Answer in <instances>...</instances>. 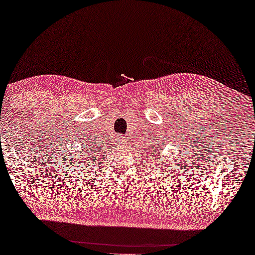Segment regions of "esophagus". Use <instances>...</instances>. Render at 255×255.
<instances>
[{
	"mask_svg": "<svg viewBox=\"0 0 255 255\" xmlns=\"http://www.w3.org/2000/svg\"><path fill=\"white\" fill-rule=\"evenodd\" d=\"M118 142H119L120 144H125V142H127V141H125V139H124L123 136L120 135V136L118 137Z\"/></svg>",
	"mask_w": 255,
	"mask_h": 255,
	"instance_id": "obj_1",
	"label": "esophagus"
}]
</instances>
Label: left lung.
<instances>
[{
	"instance_id": "1",
	"label": "left lung",
	"mask_w": 255,
	"mask_h": 255,
	"mask_svg": "<svg viewBox=\"0 0 255 255\" xmlns=\"http://www.w3.org/2000/svg\"><path fill=\"white\" fill-rule=\"evenodd\" d=\"M154 152H155V150H154Z\"/></svg>"
}]
</instances>
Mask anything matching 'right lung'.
<instances>
[{
	"mask_svg": "<svg viewBox=\"0 0 255 255\" xmlns=\"http://www.w3.org/2000/svg\"><path fill=\"white\" fill-rule=\"evenodd\" d=\"M83 149L82 151H79V154H78V158L76 159V162L78 161L80 164H84V163H87L88 161H92V160H94L92 157H93V142H86V143H83ZM75 155H73L71 158H74ZM91 163V162H88Z\"/></svg>",
	"mask_w": 255,
	"mask_h": 255,
	"instance_id": "right-lung-1",
	"label": "right lung"
}]
</instances>
